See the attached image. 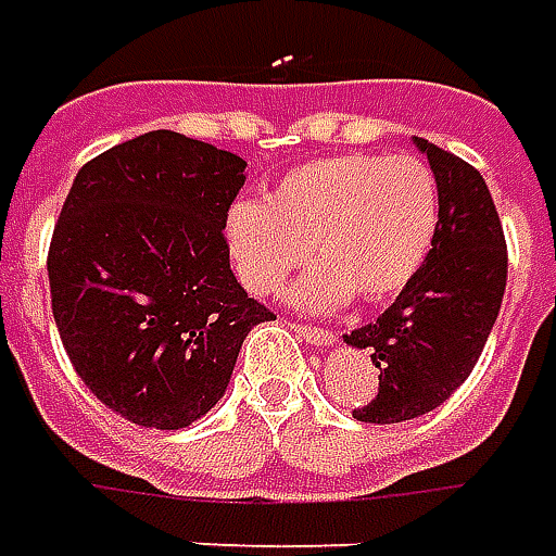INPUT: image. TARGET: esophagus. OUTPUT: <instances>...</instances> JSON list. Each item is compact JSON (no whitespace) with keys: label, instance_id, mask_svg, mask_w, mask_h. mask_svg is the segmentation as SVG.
<instances>
[{"label":"esophagus","instance_id":"esophagus-1","mask_svg":"<svg viewBox=\"0 0 556 556\" xmlns=\"http://www.w3.org/2000/svg\"><path fill=\"white\" fill-rule=\"evenodd\" d=\"M298 336L304 338L311 348H326V344H336V336L326 332V329H316V326H295Z\"/></svg>","mask_w":556,"mask_h":556}]
</instances>
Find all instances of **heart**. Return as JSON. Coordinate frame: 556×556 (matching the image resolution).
I'll return each instance as SVG.
<instances>
[{
  "mask_svg": "<svg viewBox=\"0 0 556 556\" xmlns=\"http://www.w3.org/2000/svg\"><path fill=\"white\" fill-rule=\"evenodd\" d=\"M437 220V178L421 160L344 153L289 168L264 202H233L224 240L240 279L258 295L279 292L314 252L292 301L323 314L354 295H400L431 255Z\"/></svg>",
  "mask_w": 556,
  "mask_h": 556,
  "instance_id": "heart-1",
  "label": "heart"
}]
</instances>
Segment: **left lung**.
I'll return each instance as SVG.
<instances>
[{
    "label": "left lung",
    "mask_w": 556,
    "mask_h": 556,
    "mask_svg": "<svg viewBox=\"0 0 556 556\" xmlns=\"http://www.w3.org/2000/svg\"><path fill=\"white\" fill-rule=\"evenodd\" d=\"M415 147L440 197L431 255L384 314L344 336L378 369V393L354 409L369 425L409 421L446 403L477 366L505 298L507 245L483 175L425 138Z\"/></svg>",
    "instance_id": "1"
}]
</instances>
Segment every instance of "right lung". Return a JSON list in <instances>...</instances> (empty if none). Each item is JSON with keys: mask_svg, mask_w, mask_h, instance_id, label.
Instances as JSON below:
<instances>
[{"mask_svg": "<svg viewBox=\"0 0 556 556\" xmlns=\"http://www.w3.org/2000/svg\"><path fill=\"white\" fill-rule=\"evenodd\" d=\"M245 160L147 131L79 168L49 249L51 314L73 369L131 425L178 431L218 403L245 336L224 218Z\"/></svg>", "mask_w": 556, "mask_h": 556, "instance_id": "right-lung-1", "label": "right lung"}]
</instances>
